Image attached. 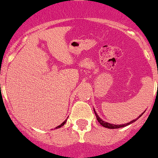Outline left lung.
<instances>
[{
  "mask_svg": "<svg viewBox=\"0 0 158 158\" xmlns=\"http://www.w3.org/2000/svg\"><path fill=\"white\" fill-rule=\"evenodd\" d=\"M94 111H95V116H96V118H97V120H98V122H99L100 124H101V125H102V126H103V127H105V128H110V129H114V128H123V127H125V126H127V125H130V124H131V123H133V122H135V121L137 120V119H138V118H139L141 117V116L142 115V114H144V112H143L142 114H141V115H140V116H138V118H137L136 119H134V120L131 121L130 122H128V123H127V124H124V125H113V124H110V123H109V122H105V121H103L102 119H101V118H99V116H98V114H97V113L95 112V109H94Z\"/></svg>",
  "mask_w": 158,
  "mask_h": 158,
  "instance_id": "obj_1",
  "label": "left lung"
}]
</instances>
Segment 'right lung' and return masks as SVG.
Segmentation results:
<instances>
[{
	"label": "right lung",
	"instance_id": "obj_1",
	"mask_svg": "<svg viewBox=\"0 0 158 158\" xmlns=\"http://www.w3.org/2000/svg\"><path fill=\"white\" fill-rule=\"evenodd\" d=\"M66 121H67V119H66V120H65V121H64V122H63V123H62V124H61V125H59V126L56 127V128H61V127H62V126H63V125H65V123H66Z\"/></svg>",
	"mask_w": 158,
	"mask_h": 158
}]
</instances>
